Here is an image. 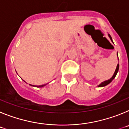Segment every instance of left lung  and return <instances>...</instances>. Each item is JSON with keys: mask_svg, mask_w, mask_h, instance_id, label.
<instances>
[{"mask_svg": "<svg viewBox=\"0 0 129 129\" xmlns=\"http://www.w3.org/2000/svg\"><path fill=\"white\" fill-rule=\"evenodd\" d=\"M109 37H110V40H111L112 41V37H111V36H110V34H109ZM112 42H113V41H112ZM118 70H119V64H118V65H117V67H116V70H115L114 74V75H113V76H112V77L110 79H109V80L105 81L103 82V83H101V84H100V85L98 86L99 87H102V86H106V85H108V84H109V83H110V82H111L115 78V77H116V74H117V73H118Z\"/></svg>", "mask_w": 129, "mask_h": 129, "instance_id": "1", "label": "left lung"}]
</instances>
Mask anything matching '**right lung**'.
<instances>
[{
	"label": "right lung",
	"mask_w": 129,
	"mask_h": 129,
	"mask_svg": "<svg viewBox=\"0 0 129 129\" xmlns=\"http://www.w3.org/2000/svg\"><path fill=\"white\" fill-rule=\"evenodd\" d=\"M31 86H36V87H38V88H41V87H43L44 86H45L46 85H39V86H34V85H29Z\"/></svg>",
	"instance_id": "1"
}]
</instances>
